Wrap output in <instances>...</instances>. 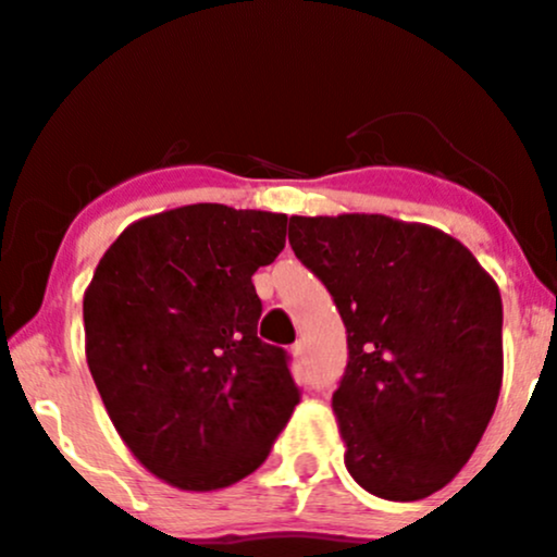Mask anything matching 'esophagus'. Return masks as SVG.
<instances>
[{"mask_svg":"<svg viewBox=\"0 0 557 557\" xmlns=\"http://www.w3.org/2000/svg\"><path fill=\"white\" fill-rule=\"evenodd\" d=\"M290 352H293V358H296V360H304L306 358V343H304V339H298V343L296 345H293L290 347Z\"/></svg>","mask_w":557,"mask_h":557,"instance_id":"esophagus-1","label":"esophagus"}]
</instances>
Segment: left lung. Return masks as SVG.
Here are the masks:
<instances>
[{
  "label": "left lung",
  "instance_id": "1",
  "mask_svg": "<svg viewBox=\"0 0 557 557\" xmlns=\"http://www.w3.org/2000/svg\"><path fill=\"white\" fill-rule=\"evenodd\" d=\"M287 238L345 321L332 410L347 472L379 498H428L470 461L498 401V285L457 238L386 214H293Z\"/></svg>",
  "mask_w": 557,
  "mask_h": 557
}]
</instances>
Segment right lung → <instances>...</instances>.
Here are the masks:
<instances>
[{
    "mask_svg": "<svg viewBox=\"0 0 557 557\" xmlns=\"http://www.w3.org/2000/svg\"><path fill=\"white\" fill-rule=\"evenodd\" d=\"M287 214L186 205L137 220L83 298L85 355L113 428L178 491H220L270 457L300 392L261 343L251 274L285 249Z\"/></svg>",
    "mask_w": 557,
    "mask_h": 557,
    "instance_id": "obj_1",
    "label": "right lung"
}]
</instances>
